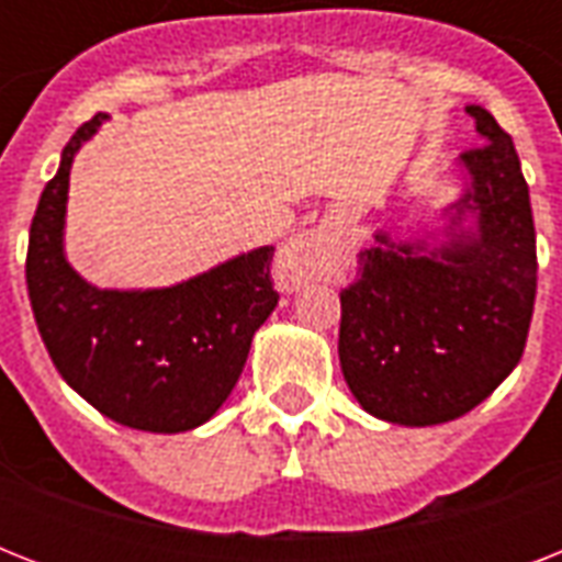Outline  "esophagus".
<instances>
[{
    "instance_id": "34e87169",
    "label": "esophagus",
    "mask_w": 562,
    "mask_h": 562,
    "mask_svg": "<svg viewBox=\"0 0 562 562\" xmlns=\"http://www.w3.org/2000/svg\"><path fill=\"white\" fill-rule=\"evenodd\" d=\"M338 233L329 224H321L315 229H306L282 247L277 262H273V277L282 291H300L317 277H324L326 265L333 259Z\"/></svg>"
}]
</instances>
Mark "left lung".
I'll return each mask as SVG.
<instances>
[{"mask_svg":"<svg viewBox=\"0 0 562 562\" xmlns=\"http://www.w3.org/2000/svg\"><path fill=\"white\" fill-rule=\"evenodd\" d=\"M484 145L458 157L461 198L417 238L375 229L341 291L338 359L352 396L396 426H440L522 359L537 297L531 194L514 139L467 104Z\"/></svg>","mask_w":562,"mask_h":562,"instance_id":"left-lung-1","label":"left lung"}]
</instances>
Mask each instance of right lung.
Returning a JSON list of instances; mask_svg holds the SVG:
<instances>
[{"mask_svg": "<svg viewBox=\"0 0 562 562\" xmlns=\"http://www.w3.org/2000/svg\"><path fill=\"white\" fill-rule=\"evenodd\" d=\"M104 122L99 113L75 131L40 194L25 259L31 312L57 373L92 408L127 428L180 435L227 402L256 329L280 300L273 247L166 289H99L83 280L64 250L69 171Z\"/></svg>", "mask_w": 562, "mask_h": 562, "instance_id": "1", "label": "right lung"}]
</instances>
